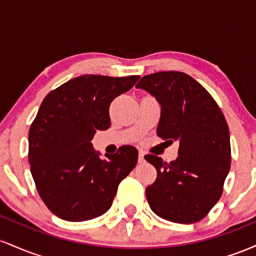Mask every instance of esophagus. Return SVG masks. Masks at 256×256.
<instances>
[{"mask_svg":"<svg viewBox=\"0 0 256 256\" xmlns=\"http://www.w3.org/2000/svg\"><path fill=\"white\" fill-rule=\"evenodd\" d=\"M138 162H144V152L140 150V152H138Z\"/></svg>","mask_w":256,"mask_h":256,"instance_id":"esophagus-1","label":"esophagus"}]
</instances>
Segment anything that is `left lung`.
Here are the masks:
<instances>
[{"label": "left lung", "instance_id": "1", "mask_svg": "<svg viewBox=\"0 0 256 256\" xmlns=\"http://www.w3.org/2000/svg\"><path fill=\"white\" fill-rule=\"evenodd\" d=\"M136 88L148 91L161 106L158 136L179 142L178 158L171 162L144 156L158 172L146 189L148 204L168 222H200L218 202L230 171V132L224 114L210 94L186 73H152Z\"/></svg>", "mask_w": 256, "mask_h": 256}]
</instances>
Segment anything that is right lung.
<instances>
[{
	"mask_svg": "<svg viewBox=\"0 0 256 256\" xmlns=\"http://www.w3.org/2000/svg\"><path fill=\"white\" fill-rule=\"evenodd\" d=\"M138 79L84 74L50 91L40 104L28 132V162L40 198L58 218L85 222L102 216L136 166L134 146H122L101 158L91 140L110 126V102Z\"/></svg>",
	"mask_w": 256,
	"mask_h": 256,
	"instance_id": "right-lung-1",
	"label": "right lung"
}]
</instances>
